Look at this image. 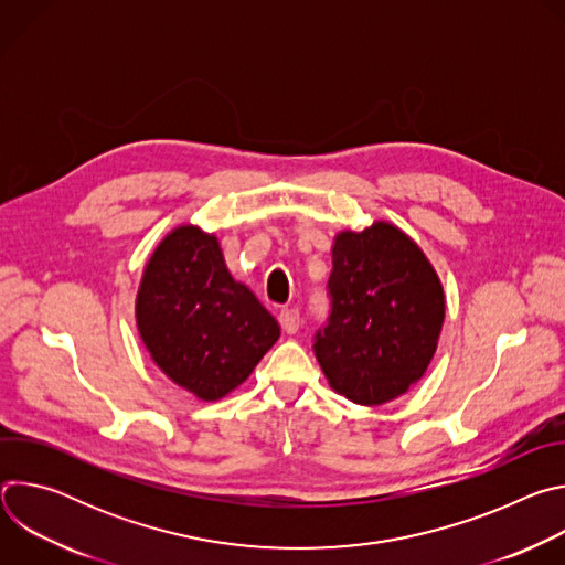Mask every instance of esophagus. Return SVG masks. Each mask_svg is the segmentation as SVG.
Listing matches in <instances>:
<instances>
[{
  "instance_id": "obj_1",
  "label": "esophagus",
  "mask_w": 565,
  "mask_h": 565,
  "mask_svg": "<svg viewBox=\"0 0 565 565\" xmlns=\"http://www.w3.org/2000/svg\"><path fill=\"white\" fill-rule=\"evenodd\" d=\"M279 324H281V329H284L288 335L297 333V331H299V310H295V308H284V310H279Z\"/></svg>"
}]
</instances>
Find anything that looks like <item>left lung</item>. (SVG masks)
<instances>
[{
	"label": "left lung",
	"mask_w": 565,
	"mask_h": 565,
	"mask_svg": "<svg viewBox=\"0 0 565 565\" xmlns=\"http://www.w3.org/2000/svg\"><path fill=\"white\" fill-rule=\"evenodd\" d=\"M329 297L331 312L312 351L338 393L375 407L425 375L443 329L445 295L405 232L384 221L340 232Z\"/></svg>",
	"instance_id": "left-lung-1"
}]
</instances>
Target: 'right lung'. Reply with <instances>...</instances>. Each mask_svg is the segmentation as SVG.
<instances>
[{
    "label": "right lung",
    "mask_w": 565,
    "mask_h": 565,
    "mask_svg": "<svg viewBox=\"0 0 565 565\" xmlns=\"http://www.w3.org/2000/svg\"><path fill=\"white\" fill-rule=\"evenodd\" d=\"M138 333L172 382L218 399L279 340L277 319L232 279L214 234L172 230L153 250L136 297Z\"/></svg>",
    "instance_id": "right-lung-1"
}]
</instances>
